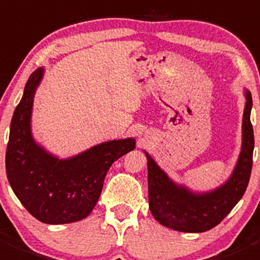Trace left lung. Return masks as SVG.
Listing matches in <instances>:
<instances>
[{
  "label": "left lung",
  "instance_id": "obj_1",
  "mask_svg": "<svg viewBox=\"0 0 260 260\" xmlns=\"http://www.w3.org/2000/svg\"><path fill=\"white\" fill-rule=\"evenodd\" d=\"M243 142L238 162L228 181L213 190L197 193L171 180L145 151L148 170V205L161 225L181 233H205L217 226L241 200L250 179L254 132L250 91H245Z\"/></svg>",
  "mask_w": 260,
  "mask_h": 260
}]
</instances>
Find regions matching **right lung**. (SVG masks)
<instances>
[{
    "label": "right lung",
    "instance_id": "add662e5",
    "mask_svg": "<svg viewBox=\"0 0 260 260\" xmlns=\"http://www.w3.org/2000/svg\"><path fill=\"white\" fill-rule=\"evenodd\" d=\"M43 74L40 67L30 75L12 115L6 150L7 179L22 206L40 222H76L90 215L109 168L136 147V141H108L69 158H58L44 150L31 135L32 102Z\"/></svg>",
    "mask_w": 260,
    "mask_h": 260
}]
</instances>
